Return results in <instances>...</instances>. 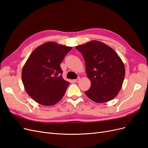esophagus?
Instances as JSON below:
<instances>
[{"label":"esophagus","instance_id":"1","mask_svg":"<svg viewBox=\"0 0 148 148\" xmlns=\"http://www.w3.org/2000/svg\"><path fill=\"white\" fill-rule=\"evenodd\" d=\"M79 80H80V77H79V78H77V79H74V82H79Z\"/></svg>","mask_w":148,"mask_h":148}]
</instances>
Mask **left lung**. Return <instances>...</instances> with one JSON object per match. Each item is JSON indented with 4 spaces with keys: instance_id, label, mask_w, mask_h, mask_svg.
<instances>
[{
    "instance_id": "1",
    "label": "left lung",
    "mask_w": 148,
    "mask_h": 148,
    "mask_svg": "<svg viewBox=\"0 0 148 148\" xmlns=\"http://www.w3.org/2000/svg\"><path fill=\"white\" fill-rule=\"evenodd\" d=\"M75 48L84 56L85 72L91 82L85 95L98 103L114 99L122 87L125 74L120 56L111 47L98 40H91Z\"/></svg>"
}]
</instances>
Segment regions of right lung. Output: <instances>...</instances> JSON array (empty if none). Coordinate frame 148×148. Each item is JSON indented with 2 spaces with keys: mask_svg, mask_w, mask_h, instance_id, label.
Listing matches in <instances>:
<instances>
[{
  "mask_svg": "<svg viewBox=\"0 0 148 148\" xmlns=\"http://www.w3.org/2000/svg\"><path fill=\"white\" fill-rule=\"evenodd\" d=\"M71 47L48 42L33 51L23 66L21 78L27 93L40 104L52 106L63 97L69 82L60 63Z\"/></svg>",
  "mask_w": 148,
  "mask_h": 148,
  "instance_id": "1",
  "label": "right lung"
}]
</instances>
